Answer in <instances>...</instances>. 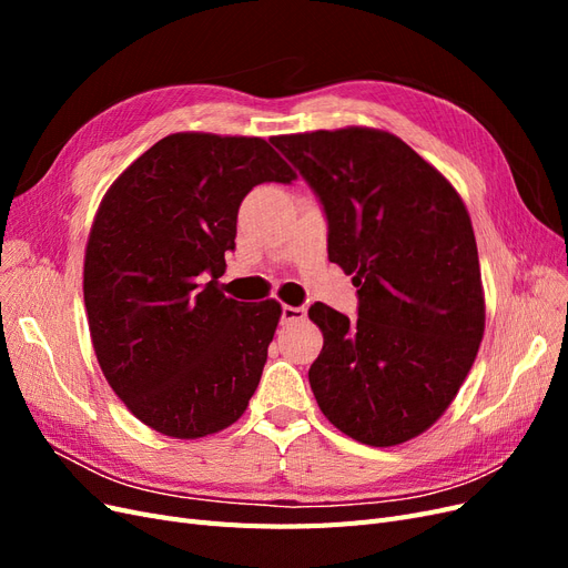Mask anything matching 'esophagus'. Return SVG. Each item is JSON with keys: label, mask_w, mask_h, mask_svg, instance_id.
<instances>
[{"label": "esophagus", "mask_w": 568, "mask_h": 568, "mask_svg": "<svg viewBox=\"0 0 568 568\" xmlns=\"http://www.w3.org/2000/svg\"><path fill=\"white\" fill-rule=\"evenodd\" d=\"M305 320V307H294V305H282V322L288 324V322H301Z\"/></svg>", "instance_id": "34e87169"}]
</instances>
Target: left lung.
I'll return each mask as SVG.
<instances>
[{
	"label": "left lung",
	"mask_w": 568,
	"mask_h": 568,
	"mask_svg": "<svg viewBox=\"0 0 568 568\" xmlns=\"http://www.w3.org/2000/svg\"><path fill=\"white\" fill-rule=\"evenodd\" d=\"M320 196L329 261L357 286V320L315 303L324 346L307 372L338 432L374 448L417 438L450 407L486 329L471 217L400 136L374 128L272 136Z\"/></svg>",
	"instance_id": "8db88e82"
}]
</instances>
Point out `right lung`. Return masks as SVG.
<instances>
[{
    "mask_svg": "<svg viewBox=\"0 0 568 568\" xmlns=\"http://www.w3.org/2000/svg\"><path fill=\"white\" fill-rule=\"evenodd\" d=\"M291 180L261 136L175 132L101 199L82 272L92 346L118 398L153 432L194 440L246 412L282 305L227 298L217 277L244 196Z\"/></svg>",
    "mask_w": 568,
    "mask_h": 568,
    "instance_id": "add662e5",
    "label": "right lung"
}]
</instances>
